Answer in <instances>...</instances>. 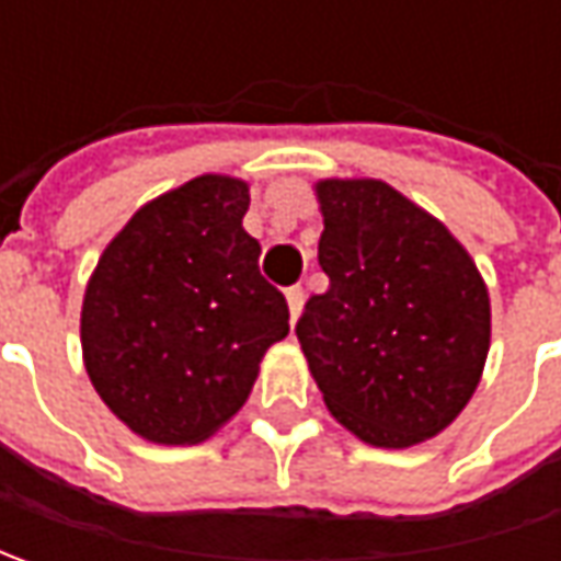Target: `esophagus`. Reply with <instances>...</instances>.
Here are the masks:
<instances>
[{
  "label": "esophagus",
  "instance_id": "obj_1",
  "mask_svg": "<svg viewBox=\"0 0 561 561\" xmlns=\"http://www.w3.org/2000/svg\"><path fill=\"white\" fill-rule=\"evenodd\" d=\"M302 302H306V293H302V287H290V290H287L290 321H296V318H299V312H302Z\"/></svg>",
  "mask_w": 561,
  "mask_h": 561
}]
</instances>
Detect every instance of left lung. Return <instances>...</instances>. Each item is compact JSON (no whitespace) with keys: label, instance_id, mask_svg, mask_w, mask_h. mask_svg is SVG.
<instances>
[{"label":"left lung","instance_id":"8db88e82","mask_svg":"<svg viewBox=\"0 0 561 561\" xmlns=\"http://www.w3.org/2000/svg\"><path fill=\"white\" fill-rule=\"evenodd\" d=\"M331 287L296 336L346 431L387 449L437 437L468 405L490 350V296L465 247L383 181L314 186Z\"/></svg>","mask_w":561,"mask_h":561}]
</instances>
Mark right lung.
<instances>
[{"label": "right lung", "instance_id": "1", "mask_svg": "<svg viewBox=\"0 0 561 561\" xmlns=\"http://www.w3.org/2000/svg\"><path fill=\"white\" fill-rule=\"evenodd\" d=\"M249 186L203 174L146 203L105 247L80 312L83 365L134 434L211 437L247 402L290 309L243 230Z\"/></svg>", "mask_w": 561, "mask_h": 561}]
</instances>
